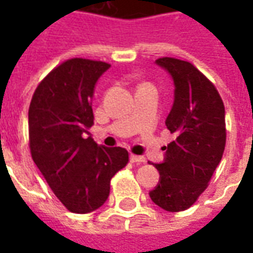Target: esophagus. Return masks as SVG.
Segmentation results:
<instances>
[{
	"instance_id": "1",
	"label": "esophagus",
	"mask_w": 253,
	"mask_h": 253,
	"mask_svg": "<svg viewBox=\"0 0 253 253\" xmlns=\"http://www.w3.org/2000/svg\"><path fill=\"white\" fill-rule=\"evenodd\" d=\"M130 160H131L132 163H138V164L145 163V157H142V156H135V154H131V156H130Z\"/></svg>"
}]
</instances>
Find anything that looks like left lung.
Segmentation results:
<instances>
[{"mask_svg":"<svg viewBox=\"0 0 253 253\" xmlns=\"http://www.w3.org/2000/svg\"><path fill=\"white\" fill-rule=\"evenodd\" d=\"M156 65L168 72L175 86L165 121L175 139L163 148V163L152 164L160 180L149 195L167 211H183L206 190L222 159L225 107L215 86L190 62L165 57Z\"/></svg>","mask_w":253,"mask_h":253,"instance_id":"left-lung-1","label":"left lung"}]
</instances>
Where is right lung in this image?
I'll return each mask as SVG.
<instances>
[{"mask_svg": "<svg viewBox=\"0 0 253 253\" xmlns=\"http://www.w3.org/2000/svg\"><path fill=\"white\" fill-rule=\"evenodd\" d=\"M110 67L69 59L38 85L28 111L32 160L63 206L77 214L103 206L111 177L128 163L126 149L100 146L85 137L93 126L96 84Z\"/></svg>", "mask_w": 253, "mask_h": 253, "instance_id": "add662e5", "label": "right lung"}]
</instances>
